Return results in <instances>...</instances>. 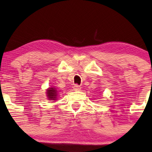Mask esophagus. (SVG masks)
Segmentation results:
<instances>
[{
	"label": "esophagus",
	"mask_w": 152,
	"mask_h": 152,
	"mask_svg": "<svg viewBox=\"0 0 152 152\" xmlns=\"http://www.w3.org/2000/svg\"><path fill=\"white\" fill-rule=\"evenodd\" d=\"M73 88H74V91H80L81 89V87L80 86H78L77 84H75L74 87H73Z\"/></svg>",
	"instance_id": "1"
}]
</instances>
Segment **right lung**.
<instances>
[{"label":"right lung","mask_w":152,"mask_h":152,"mask_svg":"<svg viewBox=\"0 0 152 152\" xmlns=\"http://www.w3.org/2000/svg\"><path fill=\"white\" fill-rule=\"evenodd\" d=\"M58 91H57V88L55 87H50V88H47L46 89V96L48 100L49 101H56L58 99Z\"/></svg>","instance_id":"1"}]
</instances>
